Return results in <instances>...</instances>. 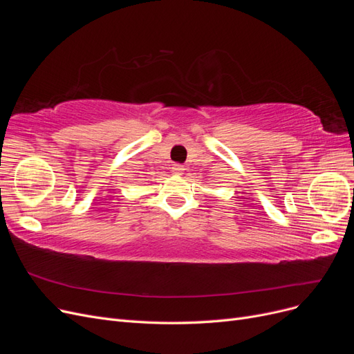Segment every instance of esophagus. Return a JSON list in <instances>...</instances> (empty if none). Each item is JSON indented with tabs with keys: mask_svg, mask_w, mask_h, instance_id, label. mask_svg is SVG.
<instances>
[{
	"mask_svg": "<svg viewBox=\"0 0 354 354\" xmlns=\"http://www.w3.org/2000/svg\"><path fill=\"white\" fill-rule=\"evenodd\" d=\"M171 171H173V174H176V176H181L185 171V167L181 164H174L173 168H171Z\"/></svg>",
	"mask_w": 354,
	"mask_h": 354,
	"instance_id": "34e87169",
	"label": "esophagus"
}]
</instances>
